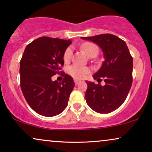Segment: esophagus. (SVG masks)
I'll list each match as a JSON object with an SVG mask.
<instances>
[{"instance_id": "esophagus-1", "label": "esophagus", "mask_w": 152, "mask_h": 152, "mask_svg": "<svg viewBox=\"0 0 152 152\" xmlns=\"http://www.w3.org/2000/svg\"><path fill=\"white\" fill-rule=\"evenodd\" d=\"M74 82H75V84H76V85H78V83H81V81H80V80L75 79V80H74Z\"/></svg>"}]
</instances>
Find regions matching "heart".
<instances>
[{
    "mask_svg": "<svg viewBox=\"0 0 152 152\" xmlns=\"http://www.w3.org/2000/svg\"><path fill=\"white\" fill-rule=\"evenodd\" d=\"M81 50L86 54L88 56L91 55L92 53H98L99 48L96 44L91 42L83 43L81 46ZM72 56V48L69 47L65 50L64 53V60L65 62H68L70 60ZM91 70L89 68L85 67V66H81L74 64L71 66L69 68V73L71 76L76 78V79H83L86 76V75L90 74Z\"/></svg>",
    "mask_w": 152,
    "mask_h": 152,
    "instance_id": "obj_1",
    "label": "heart"
}]
</instances>
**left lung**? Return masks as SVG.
<instances>
[{"label": "left lung", "instance_id": "left-lung-1", "mask_svg": "<svg viewBox=\"0 0 152 152\" xmlns=\"http://www.w3.org/2000/svg\"><path fill=\"white\" fill-rule=\"evenodd\" d=\"M81 38L96 43L104 58L99 70L93 76L99 84L86 81V103L96 112L108 114L126 100L133 81V58L125 41L114 35L106 34ZM101 78L105 82L104 86L99 83Z\"/></svg>", "mask_w": 152, "mask_h": 152}]
</instances>
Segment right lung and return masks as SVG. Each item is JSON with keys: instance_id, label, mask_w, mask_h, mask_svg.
Here are the masks:
<instances>
[{"instance_id": "obj_1", "label": "right lung", "mask_w": 152, "mask_h": 152, "mask_svg": "<svg viewBox=\"0 0 152 152\" xmlns=\"http://www.w3.org/2000/svg\"><path fill=\"white\" fill-rule=\"evenodd\" d=\"M71 41L47 36L34 40L26 47L20 61V88L31 109L44 116H54L68 105L74 89L73 78L61 71L64 53ZM62 74L61 83L51 77Z\"/></svg>"}]
</instances>
